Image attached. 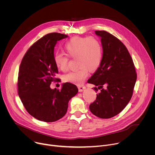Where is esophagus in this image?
<instances>
[{
  "mask_svg": "<svg viewBox=\"0 0 155 155\" xmlns=\"http://www.w3.org/2000/svg\"><path fill=\"white\" fill-rule=\"evenodd\" d=\"M78 90H79V92H82L86 89V87L84 86H82V85H81V86H78Z\"/></svg>",
  "mask_w": 155,
  "mask_h": 155,
  "instance_id": "esophagus-1",
  "label": "esophagus"
}]
</instances>
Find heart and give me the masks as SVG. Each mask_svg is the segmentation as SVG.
Returning a JSON list of instances; mask_svg holds the SVG:
<instances>
[{"instance_id": "1", "label": "heart", "mask_w": 155, "mask_h": 155, "mask_svg": "<svg viewBox=\"0 0 155 155\" xmlns=\"http://www.w3.org/2000/svg\"><path fill=\"white\" fill-rule=\"evenodd\" d=\"M64 50L66 55L56 54L54 63L56 68L66 71L68 67L69 58H76L79 68L63 76L65 82L80 85L87 78L89 70L95 71L100 66L102 59V46L101 41L94 37H74L66 42Z\"/></svg>"}]
</instances>
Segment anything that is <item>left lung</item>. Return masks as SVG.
Returning <instances> with one entry per match:
<instances>
[{
    "label": "left lung",
    "mask_w": 155,
    "mask_h": 155,
    "mask_svg": "<svg viewBox=\"0 0 155 155\" xmlns=\"http://www.w3.org/2000/svg\"><path fill=\"white\" fill-rule=\"evenodd\" d=\"M101 38L103 49L102 62L87 81L101 91L89 105L91 112L101 118H110L118 114L132 97L137 81L133 59L124 43L109 32L95 31Z\"/></svg>",
    "instance_id": "left-lung-1"
}]
</instances>
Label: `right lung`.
Wrapping results in <instances>:
<instances>
[{
	"mask_svg": "<svg viewBox=\"0 0 155 155\" xmlns=\"http://www.w3.org/2000/svg\"><path fill=\"white\" fill-rule=\"evenodd\" d=\"M68 35L48 33L33 43L23 56L18 71V94L27 111L45 122H53L66 114L68 102L78 92L76 85L66 82L60 90L51 89L58 70L54 63L58 41Z\"/></svg>",
	"mask_w": 155,
	"mask_h": 155,
	"instance_id": "right-lung-1",
	"label": "right lung"
}]
</instances>
